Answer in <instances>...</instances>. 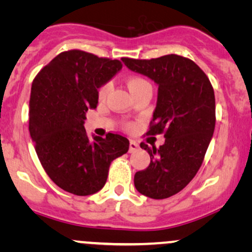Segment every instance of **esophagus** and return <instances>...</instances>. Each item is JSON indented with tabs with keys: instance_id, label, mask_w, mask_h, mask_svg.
<instances>
[{
	"instance_id": "34e87169",
	"label": "esophagus",
	"mask_w": 252,
	"mask_h": 252,
	"mask_svg": "<svg viewBox=\"0 0 252 252\" xmlns=\"http://www.w3.org/2000/svg\"><path fill=\"white\" fill-rule=\"evenodd\" d=\"M138 149V144L135 142V141H130L129 143V152L130 153H134L135 150Z\"/></svg>"
}]
</instances>
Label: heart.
I'll use <instances>...</instances> for the list:
<instances>
[{"label":"heart","instance_id":"heart-1","mask_svg":"<svg viewBox=\"0 0 252 252\" xmlns=\"http://www.w3.org/2000/svg\"><path fill=\"white\" fill-rule=\"evenodd\" d=\"M148 82H146V80L142 79V78H138V77H132L130 78V79L126 82V85H128V89L129 91L130 90L137 88V86L142 85V84H146ZM110 91V84H106V85H104L102 89H100L99 91V97L100 98H105L106 94H108V92Z\"/></svg>","mask_w":252,"mask_h":252}]
</instances>
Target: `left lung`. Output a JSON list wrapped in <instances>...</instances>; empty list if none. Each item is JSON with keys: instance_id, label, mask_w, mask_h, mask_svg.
Segmentation results:
<instances>
[{"instance_id": "left-lung-1", "label": "left lung", "mask_w": 252, "mask_h": 252, "mask_svg": "<svg viewBox=\"0 0 252 252\" xmlns=\"http://www.w3.org/2000/svg\"><path fill=\"white\" fill-rule=\"evenodd\" d=\"M122 62L158 86L148 134L164 132L166 138L158 148L141 143L150 163L135 174V187L152 199L169 198L200 168L215 131V91L206 74L187 58L168 54L150 60L122 58Z\"/></svg>"}]
</instances>
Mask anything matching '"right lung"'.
Returning <instances> with one entry per match:
<instances>
[{"label":"right lung","instance_id":"obj_1","mask_svg":"<svg viewBox=\"0 0 252 252\" xmlns=\"http://www.w3.org/2000/svg\"><path fill=\"white\" fill-rule=\"evenodd\" d=\"M122 68L118 60L88 52H63L32 84L30 132L37 158L51 180L76 195L97 193L110 163L129 149L128 138L86 134V112L96 109L98 90Z\"/></svg>","mask_w":252,"mask_h":252}]
</instances>
